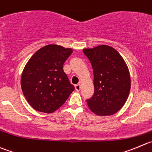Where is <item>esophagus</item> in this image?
Here are the masks:
<instances>
[{
    "instance_id": "obj_1",
    "label": "esophagus",
    "mask_w": 152,
    "mask_h": 152,
    "mask_svg": "<svg viewBox=\"0 0 152 152\" xmlns=\"http://www.w3.org/2000/svg\"><path fill=\"white\" fill-rule=\"evenodd\" d=\"M75 90L76 91H80V84L75 85Z\"/></svg>"
}]
</instances>
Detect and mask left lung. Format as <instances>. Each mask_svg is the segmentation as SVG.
Here are the masks:
<instances>
[{
  "instance_id": "8db88e82",
  "label": "left lung",
  "mask_w": 152,
  "mask_h": 152,
  "mask_svg": "<svg viewBox=\"0 0 152 152\" xmlns=\"http://www.w3.org/2000/svg\"><path fill=\"white\" fill-rule=\"evenodd\" d=\"M83 51L90 61L94 75V95L86 100L88 107L98 115H113L124 106L129 95L128 66L119 53L109 45Z\"/></svg>"
}]
</instances>
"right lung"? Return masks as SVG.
I'll return each mask as SVG.
<instances>
[{
	"mask_svg": "<svg viewBox=\"0 0 152 152\" xmlns=\"http://www.w3.org/2000/svg\"><path fill=\"white\" fill-rule=\"evenodd\" d=\"M72 52V48L48 45L28 60L21 75V86L34 110L46 113L54 112L75 90L63 71V64Z\"/></svg>",
	"mask_w": 152,
	"mask_h": 152,
	"instance_id": "1",
	"label": "right lung"
}]
</instances>
